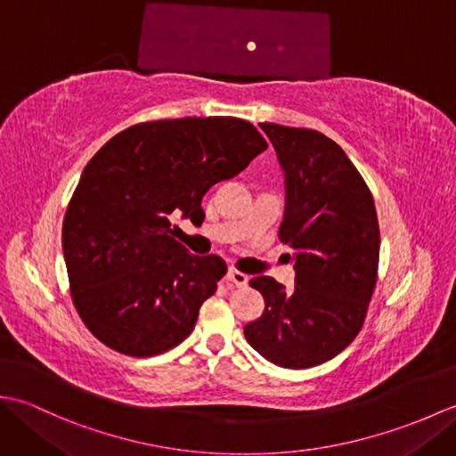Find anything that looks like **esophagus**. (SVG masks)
<instances>
[{
	"mask_svg": "<svg viewBox=\"0 0 456 456\" xmlns=\"http://www.w3.org/2000/svg\"><path fill=\"white\" fill-rule=\"evenodd\" d=\"M227 280L231 284H235L237 288H247V284H248V276L243 274V273H239V270H235V268H229Z\"/></svg>",
	"mask_w": 456,
	"mask_h": 456,
	"instance_id": "obj_1",
	"label": "esophagus"
}]
</instances>
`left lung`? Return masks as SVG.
<instances>
[{
	"mask_svg": "<svg viewBox=\"0 0 456 456\" xmlns=\"http://www.w3.org/2000/svg\"><path fill=\"white\" fill-rule=\"evenodd\" d=\"M284 174L278 237L289 245L296 286L256 276L265 312L245 325L248 345L284 368L331 361L353 343L370 302L380 229L372 193L345 151L323 133L260 123Z\"/></svg>",
	"mask_w": 456,
	"mask_h": 456,
	"instance_id": "8db88e82",
	"label": "left lung"
}]
</instances>
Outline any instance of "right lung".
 Wrapping results in <instances>:
<instances>
[{
	"label": "right lung",
	"mask_w": 456,
	"mask_h": 456,
	"mask_svg": "<svg viewBox=\"0 0 456 456\" xmlns=\"http://www.w3.org/2000/svg\"><path fill=\"white\" fill-rule=\"evenodd\" d=\"M237 118L139 123L86 164L62 223L74 305L103 345L154 356L180 345L216 294L225 260L190 255L172 219L201 211V198L266 151Z\"/></svg>",
	"instance_id": "obj_1"
}]
</instances>
